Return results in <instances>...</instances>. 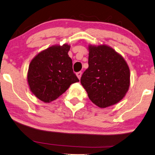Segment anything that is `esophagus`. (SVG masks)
Instances as JSON below:
<instances>
[{"label": "esophagus", "instance_id": "obj_1", "mask_svg": "<svg viewBox=\"0 0 155 155\" xmlns=\"http://www.w3.org/2000/svg\"><path fill=\"white\" fill-rule=\"evenodd\" d=\"M76 75H77V76H78V78H79V79H80L81 76H82V72H81V71H79V72H78L77 73H76Z\"/></svg>", "mask_w": 155, "mask_h": 155}]
</instances>
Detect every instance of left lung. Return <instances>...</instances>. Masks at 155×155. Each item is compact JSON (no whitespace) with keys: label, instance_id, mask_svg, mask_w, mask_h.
<instances>
[{"label":"left lung","instance_id":"left-lung-1","mask_svg":"<svg viewBox=\"0 0 155 155\" xmlns=\"http://www.w3.org/2000/svg\"><path fill=\"white\" fill-rule=\"evenodd\" d=\"M88 68L80 82L91 101L100 108L123 99L130 85V70L124 58L106 45L89 46Z\"/></svg>","mask_w":155,"mask_h":155}]
</instances>
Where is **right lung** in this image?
Returning a JSON list of instances; mask_svg holds the SVG:
<instances>
[{
	"instance_id": "1",
	"label": "right lung",
	"mask_w": 155,
	"mask_h": 155,
	"mask_svg": "<svg viewBox=\"0 0 155 155\" xmlns=\"http://www.w3.org/2000/svg\"><path fill=\"white\" fill-rule=\"evenodd\" d=\"M70 46H53L38 54L30 63L27 80L30 89L44 102H50L63 94L79 80L73 71L68 55Z\"/></svg>"
}]
</instances>
